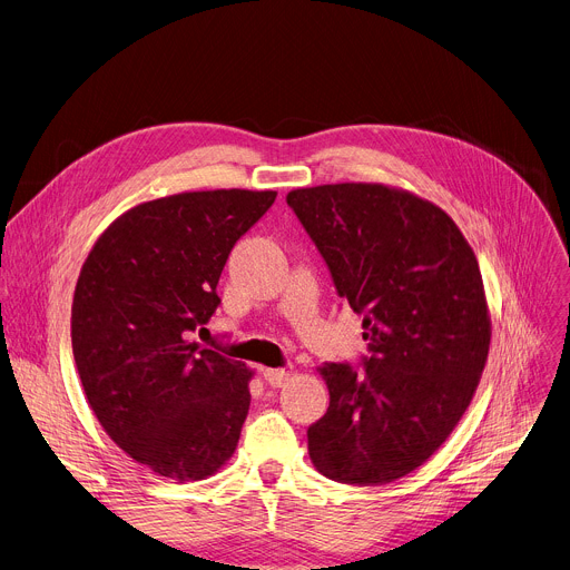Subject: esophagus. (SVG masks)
<instances>
[{"label": "esophagus", "instance_id": "esophagus-1", "mask_svg": "<svg viewBox=\"0 0 570 570\" xmlns=\"http://www.w3.org/2000/svg\"><path fill=\"white\" fill-rule=\"evenodd\" d=\"M264 377L271 386H284L291 380V373L284 371V368H266Z\"/></svg>", "mask_w": 570, "mask_h": 570}]
</instances>
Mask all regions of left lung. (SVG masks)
<instances>
[{"label": "left lung", "instance_id": "left-lung-1", "mask_svg": "<svg viewBox=\"0 0 570 570\" xmlns=\"http://www.w3.org/2000/svg\"><path fill=\"white\" fill-rule=\"evenodd\" d=\"M286 202L364 314L366 373L323 364L330 409L308 456L330 480L382 487L423 465L469 409L491 345L478 256L454 220L404 188L325 184Z\"/></svg>", "mask_w": 570, "mask_h": 570}]
</instances>
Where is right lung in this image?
I'll return each instance as SVG.
<instances>
[{
    "label": "right lung",
    "instance_id": "add662e5",
    "mask_svg": "<svg viewBox=\"0 0 570 570\" xmlns=\"http://www.w3.org/2000/svg\"><path fill=\"white\" fill-rule=\"evenodd\" d=\"M275 190H186L131 206L95 240L72 299V354L99 425L175 482L232 459L249 409L243 361L188 341L220 304L234 243Z\"/></svg>",
    "mask_w": 570,
    "mask_h": 570
}]
</instances>
